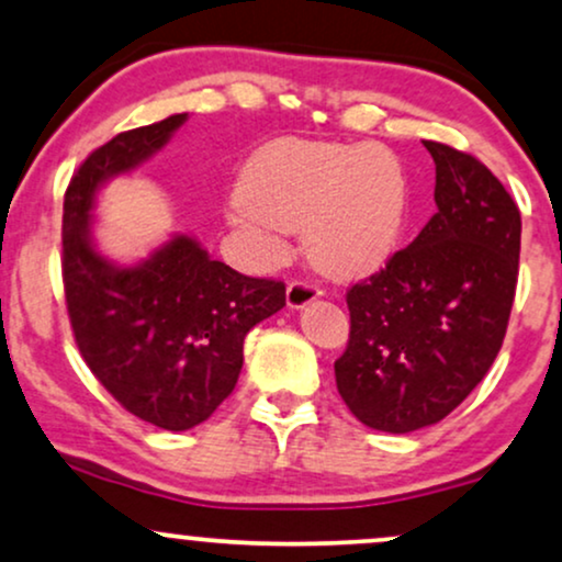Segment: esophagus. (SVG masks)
<instances>
[{
  "instance_id": "1",
  "label": "esophagus",
  "mask_w": 562,
  "mask_h": 562,
  "mask_svg": "<svg viewBox=\"0 0 562 562\" xmlns=\"http://www.w3.org/2000/svg\"><path fill=\"white\" fill-rule=\"evenodd\" d=\"M321 294H323L321 286L313 281H304V279L292 281L286 289V304L292 310H302V307H307L310 302H315Z\"/></svg>"
}]
</instances>
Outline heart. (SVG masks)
Masks as SVG:
<instances>
[{"label":"heart","mask_w":562,"mask_h":562,"mask_svg":"<svg viewBox=\"0 0 562 562\" xmlns=\"http://www.w3.org/2000/svg\"><path fill=\"white\" fill-rule=\"evenodd\" d=\"M408 190L398 158L383 145L286 137L260 148L241 175L234 224L266 245L307 226L313 258L338 276L375 270L396 252Z\"/></svg>","instance_id":"obj_1"}]
</instances>
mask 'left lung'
<instances>
[{
    "instance_id": "8db88e82",
    "label": "left lung",
    "mask_w": 562,
    "mask_h": 562,
    "mask_svg": "<svg viewBox=\"0 0 562 562\" xmlns=\"http://www.w3.org/2000/svg\"><path fill=\"white\" fill-rule=\"evenodd\" d=\"M435 203L412 245L351 283L336 385L372 429L412 432L461 404L501 351L521 252V213L480 158L425 140Z\"/></svg>"
}]
</instances>
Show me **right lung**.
Listing matches in <instances>:
<instances>
[{
    "instance_id": "1",
    "label": "right lung",
    "mask_w": 562,
    "mask_h": 562,
    "mask_svg": "<svg viewBox=\"0 0 562 562\" xmlns=\"http://www.w3.org/2000/svg\"><path fill=\"white\" fill-rule=\"evenodd\" d=\"M187 114L127 130L95 148L69 179L61 216V281L75 344L120 404L171 432L211 417L232 396L252 325L286 304V286L249 279L175 237L122 268L90 241L99 187L150 158Z\"/></svg>"
}]
</instances>
